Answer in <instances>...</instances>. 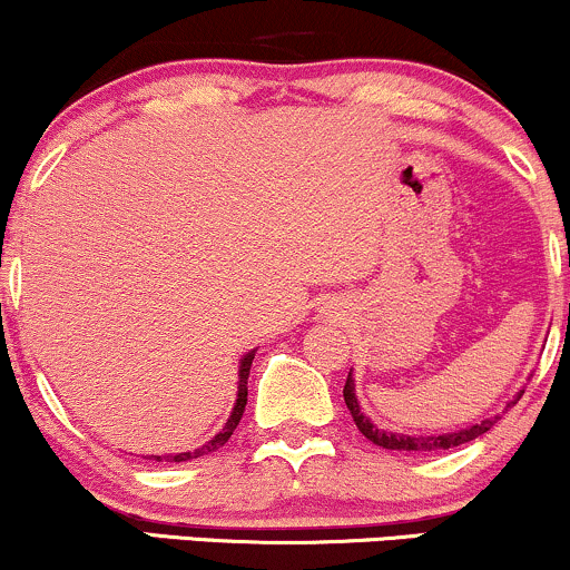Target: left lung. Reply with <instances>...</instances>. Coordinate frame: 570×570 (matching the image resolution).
I'll list each match as a JSON object with an SVG mask.
<instances>
[{
	"label": "left lung",
	"mask_w": 570,
	"mask_h": 570,
	"mask_svg": "<svg viewBox=\"0 0 570 570\" xmlns=\"http://www.w3.org/2000/svg\"><path fill=\"white\" fill-rule=\"evenodd\" d=\"M523 392L525 390H520L518 394H514V400H510V403H507V407H512L514 403H518L520 394H523ZM344 400H346V407H350L354 424H357V430L363 432L373 445L386 448V451H424V453H430V451H448V448L464 445V443H470V440L480 438V434H485L501 419V416H491V419L480 421V424L464 426V430L445 432V434H426V438H421V434L386 432V430H381V426L373 424V421L367 419L363 411H360L357 394H354L352 371H350V379H346V386H344ZM507 407H504V411H507Z\"/></svg>",
	"instance_id": "1"
}]
</instances>
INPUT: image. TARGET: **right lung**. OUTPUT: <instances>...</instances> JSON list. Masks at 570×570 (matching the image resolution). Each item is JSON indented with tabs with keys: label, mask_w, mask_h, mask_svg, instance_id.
<instances>
[{
	"label": "right lung",
	"mask_w": 570,
	"mask_h": 570,
	"mask_svg": "<svg viewBox=\"0 0 570 570\" xmlns=\"http://www.w3.org/2000/svg\"><path fill=\"white\" fill-rule=\"evenodd\" d=\"M253 357H256V350L247 352L243 360H239V371H237V400H234V407H232V416L226 419L224 430H220L216 438L210 440V443L194 448V451H184V453H170V456H154V461H191V459H199V456H207V453L218 451L220 445L229 443V438L237 430L239 419H243L245 413V405H247V376H250V365H253Z\"/></svg>",
	"instance_id": "right-lung-1"
}]
</instances>
